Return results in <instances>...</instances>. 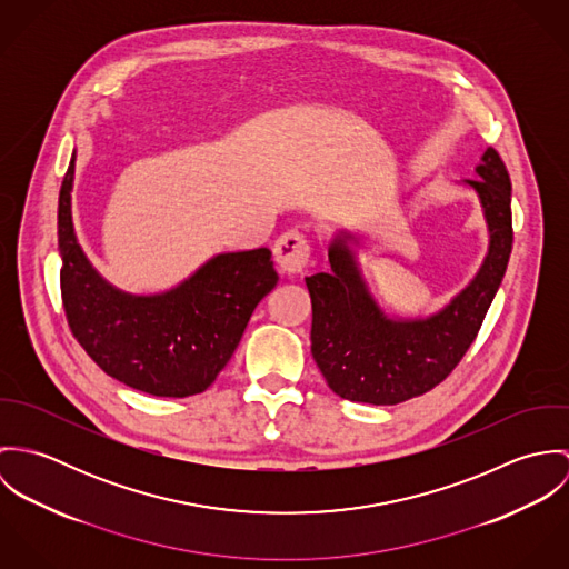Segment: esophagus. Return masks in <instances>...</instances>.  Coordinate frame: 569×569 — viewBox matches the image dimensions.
Listing matches in <instances>:
<instances>
[{
    "label": "esophagus",
    "mask_w": 569,
    "mask_h": 569,
    "mask_svg": "<svg viewBox=\"0 0 569 569\" xmlns=\"http://www.w3.org/2000/svg\"><path fill=\"white\" fill-rule=\"evenodd\" d=\"M273 258L284 273H302L311 262V243L305 234L289 230L273 244Z\"/></svg>",
    "instance_id": "34e87169"
}]
</instances>
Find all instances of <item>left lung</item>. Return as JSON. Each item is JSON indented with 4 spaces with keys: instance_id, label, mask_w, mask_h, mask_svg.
Masks as SVG:
<instances>
[{
    "instance_id": "8db88e82",
    "label": "left lung",
    "mask_w": 569,
    "mask_h": 569,
    "mask_svg": "<svg viewBox=\"0 0 569 569\" xmlns=\"http://www.w3.org/2000/svg\"><path fill=\"white\" fill-rule=\"evenodd\" d=\"M478 174L467 183L482 199L490 249L476 280L438 316L388 320L366 293L341 243L328 251L330 271L307 278L313 307L311 352L337 397L370 406L422 397L456 370L476 341L512 249L510 174L495 149L485 153Z\"/></svg>"
}]
</instances>
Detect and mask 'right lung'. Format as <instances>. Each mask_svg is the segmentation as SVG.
<instances>
[{
  "mask_svg": "<svg viewBox=\"0 0 569 569\" xmlns=\"http://www.w3.org/2000/svg\"><path fill=\"white\" fill-rule=\"evenodd\" d=\"M74 156L59 194L61 300L91 361L116 381L163 399L208 390L234 355L256 305L276 287L267 247L221 253L170 293L133 298L89 267L72 228Z\"/></svg>",
  "mask_w": 569,
  "mask_h": 569,
  "instance_id": "add662e5",
  "label": "right lung"
}]
</instances>
